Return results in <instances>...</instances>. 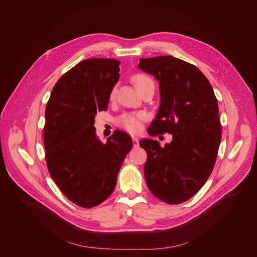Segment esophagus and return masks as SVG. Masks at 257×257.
I'll list each match as a JSON object with an SVG mask.
<instances>
[{
	"label": "esophagus",
	"mask_w": 257,
	"mask_h": 257,
	"mask_svg": "<svg viewBox=\"0 0 257 257\" xmlns=\"http://www.w3.org/2000/svg\"><path fill=\"white\" fill-rule=\"evenodd\" d=\"M132 141H133V148H138V145H139L138 139H137L136 137H133V138H132Z\"/></svg>",
	"instance_id": "34e87169"
}]
</instances>
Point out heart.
Here are the masks:
<instances>
[{"mask_svg": "<svg viewBox=\"0 0 257 257\" xmlns=\"http://www.w3.org/2000/svg\"><path fill=\"white\" fill-rule=\"evenodd\" d=\"M133 81L135 82L139 90H141L146 85L155 84L151 77H149L145 74H141V73H138V74H135L133 76ZM115 95H116V87H114L111 90V93H109V99H113ZM146 119H148V115H146V113L144 112H129V113H124L120 117H118L116 120V123L119 127L123 128L129 133L138 134L142 131L143 124L146 121Z\"/></svg>", "mask_w": 257, "mask_h": 257, "instance_id": "heart-1", "label": "heart"}]
</instances>
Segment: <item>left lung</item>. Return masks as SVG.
I'll return each instance as SVG.
<instances>
[{"instance_id": "obj_1", "label": "left lung", "mask_w": 257, "mask_h": 257, "mask_svg": "<svg viewBox=\"0 0 257 257\" xmlns=\"http://www.w3.org/2000/svg\"><path fill=\"white\" fill-rule=\"evenodd\" d=\"M138 67L160 81L161 104L149 133L173 135L165 148L140 140L148 154L146 185L162 201L179 204L195 195L213 170L222 139L217 100L203 73L188 62L160 56L141 58Z\"/></svg>"}]
</instances>
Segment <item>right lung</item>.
<instances>
[{
	"mask_svg": "<svg viewBox=\"0 0 257 257\" xmlns=\"http://www.w3.org/2000/svg\"><path fill=\"white\" fill-rule=\"evenodd\" d=\"M119 65L115 59L81 61L61 76L47 102L44 144L49 173L62 193L83 208L112 194L133 145L120 130L102 143L93 126L95 115L107 109Z\"/></svg>",
	"mask_w": 257,
	"mask_h": 257,
	"instance_id": "add662e5",
	"label": "right lung"
}]
</instances>
